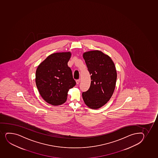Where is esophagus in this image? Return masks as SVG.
<instances>
[{"label":"esophagus","instance_id":"1","mask_svg":"<svg viewBox=\"0 0 158 158\" xmlns=\"http://www.w3.org/2000/svg\"><path fill=\"white\" fill-rule=\"evenodd\" d=\"M80 79H78V80H76V83L77 84H79V83H80Z\"/></svg>","mask_w":158,"mask_h":158}]
</instances>
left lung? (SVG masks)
Instances as JSON below:
<instances>
[{
  "mask_svg": "<svg viewBox=\"0 0 158 158\" xmlns=\"http://www.w3.org/2000/svg\"><path fill=\"white\" fill-rule=\"evenodd\" d=\"M83 57L91 76L89 90L82 95L85 104L89 108L99 109L112 97L115 88L117 73L110 56L101 51H89Z\"/></svg>",
  "mask_w": 158,
  "mask_h": 158,
  "instance_id": "left-lung-1",
  "label": "left lung"
}]
</instances>
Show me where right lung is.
<instances>
[{"mask_svg": "<svg viewBox=\"0 0 158 158\" xmlns=\"http://www.w3.org/2000/svg\"><path fill=\"white\" fill-rule=\"evenodd\" d=\"M71 55L69 52L54 53L37 67L36 85L41 97L48 103L53 105L64 103L68 91L76 84L67 64Z\"/></svg>", "mask_w": 158, "mask_h": 158, "instance_id": "right-lung-1", "label": "right lung"}]
</instances>
